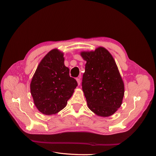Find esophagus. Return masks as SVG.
Instances as JSON below:
<instances>
[{"mask_svg": "<svg viewBox=\"0 0 156 156\" xmlns=\"http://www.w3.org/2000/svg\"><path fill=\"white\" fill-rule=\"evenodd\" d=\"M77 81V83H78V85H80V84H81V77H79L76 79Z\"/></svg>", "mask_w": 156, "mask_h": 156, "instance_id": "1", "label": "esophagus"}]
</instances>
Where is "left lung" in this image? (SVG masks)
<instances>
[{"instance_id": "8db88e82", "label": "left lung", "mask_w": 156, "mask_h": 156, "mask_svg": "<svg viewBox=\"0 0 156 156\" xmlns=\"http://www.w3.org/2000/svg\"><path fill=\"white\" fill-rule=\"evenodd\" d=\"M81 55L87 61L82 88L88 108L100 116L113 115L124 95V82L114 58L102 47Z\"/></svg>"}]
</instances>
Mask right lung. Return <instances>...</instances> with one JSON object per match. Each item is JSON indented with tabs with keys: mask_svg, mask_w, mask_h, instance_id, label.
<instances>
[{
	"mask_svg": "<svg viewBox=\"0 0 156 156\" xmlns=\"http://www.w3.org/2000/svg\"><path fill=\"white\" fill-rule=\"evenodd\" d=\"M63 53L55 49L41 60L30 83V92L37 109L46 115L56 114L66 106L77 82L69 76Z\"/></svg>",
	"mask_w": 156,
	"mask_h": 156,
	"instance_id": "add662e5",
	"label": "right lung"
}]
</instances>
